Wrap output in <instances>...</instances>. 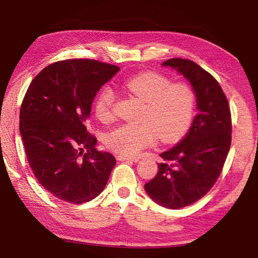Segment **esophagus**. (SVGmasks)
I'll use <instances>...</instances> for the list:
<instances>
[{"label": "esophagus", "instance_id": "34e87169", "mask_svg": "<svg viewBox=\"0 0 258 258\" xmlns=\"http://www.w3.org/2000/svg\"><path fill=\"white\" fill-rule=\"evenodd\" d=\"M117 159L120 161H133V163H138L139 161V158H137V157H128V156H124V155L117 156Z\"/></svg>", "mask_w": 258, "mask_h": 258}]
</instances>
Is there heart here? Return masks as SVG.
I'll list each match as a JSON object with an SVG mask.
<instances>
[{"mask_svg": "<svg viewBox=\"0 0 258 258\" xmlns=\"http://www.w3.org/2000/svg\"><path fill=\"white\" fill-rule=\"evenodd\" d=\"M120 86L142 103L139 121L116 126L106 137L109 149L125 156L139 154L156 141H173L189 128L194 117L196 95L185 83H173L160 74L143 73L128 77ZM115 92L103 86L95 98L94 111L98 119L112 118Z\"/></svg>", "mask_w": 258, "mask_h": 258, "instance_id": "1", "label": "heart"}]
</instances>
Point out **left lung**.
<instances>
[{
    "mask_svg": "<svg viewBox=\"0 0 258 258\" xmlns=\"http://www.w3.org/2000/svg\"><path fill=\"white\" fill-rule=\"evenodd\" d=\"M161 66L174 69L190 83L198 112L183 140L160 154L164 161L145 190L160 206L178 209L198 202L215 184L229 154L232 125L228 100L211 74L181 58Z\"/></svg>",
    "mask_w": 258,
    "mask_h": 258,
    "instance_id": "obj_1",
    "label": "left lung"
}]
</instances>
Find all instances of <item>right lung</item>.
<instances>
[{"label":"right lung","mask_w":258,"mask_h":258,"mask_svg":"<svg viewBox=\"0 0 258 258\" xmlns=\"http://www.w3.org/2000/svg\"><path fill=\"white\" fill-rule=\"evenodd\" d=\"M119 67L90 59L59 61L30 83L20 109L19 130L30 168L60 200L83 204L101 194L116 159L95 149L86 120L98 91Z\"/></svg>","instance_id":"obj_1"}]
</instances>
